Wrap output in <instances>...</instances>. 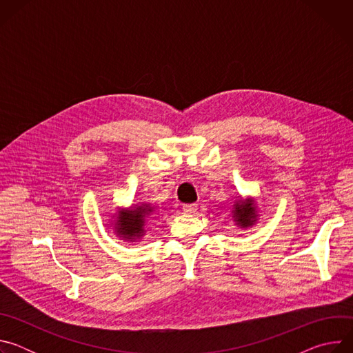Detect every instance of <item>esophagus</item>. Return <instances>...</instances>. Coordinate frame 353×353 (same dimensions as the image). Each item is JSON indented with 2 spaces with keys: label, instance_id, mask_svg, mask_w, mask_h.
<instances>
[{
  "label": "esophagus",
  "instance_id": "esophagus-1",
  "mask_svg": "<svg viewBox=\"0 0 353 353\" xmlns=\"http://www.w3.org/2000/svg\"><path fill=\"white\" fill-rule=\"evenodd\" d=\"M196 210H198V205H196V204H187V205H183V212H184V214H194Z\"/></svg>",
  "mask_w": 353,
  "mask_h": 353
}]
</instances>
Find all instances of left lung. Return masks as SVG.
I'll list each match as a JSON object with an SVG mask.
<instances>
[{"mask_svg":"<svg viewBox=\"0 0 353 353\" xmlns=\"http://www.w3.org/2000/svg\"><path fill=\"white\" fill-rule=\"evenodd\" d=\"M236 198L237 199H234L233 208L230 211L234 225L240 229H250L257 225L260 215L256 199L253 196L244 198L241 195Z\"/></svg>","mask_w":353,"mask_h":353,"instance_id":"left-lung-1","label":"left lung"}]
</instances>
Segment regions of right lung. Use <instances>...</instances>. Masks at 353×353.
Wrapping results in <instances>:
<instances>
[{
  "label": "right lung",
  "instance_id": "obj_1",
  "mask_svg": "<svg viewBox=\"0 0 353 353\" xmlns=\"http://www.w3.org/2000/svg\"><path fill=\"white\" fill-rule=\"evenodd\" d=\"M154 214V207L146 203L132 204L128 208H117L109 221L113 233L127 243H138L143 239L146 221Z\"/></svg>",
  "mask_w": 353,
  "mask_h": 353
}]
</instances>
